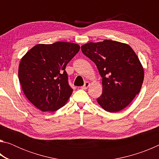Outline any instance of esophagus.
<instances>
[{
    "mask_svg": "<svg viewBox=\"0 0 159 159\" xmlns=\"http://www.w3.org/2000/svg\"><path fill=\"white\" fill-rule=\"evenodd\" d=\"M90 82H88V81H86V82L85 83V84H84V85H83V86H82V87H80V88H81V89H83V90L88 89V87H89V86H90Z\"/></svg>",
    "mask_w": 159,
    "mask_h": 159,
    "instance_id": "34e87169",
    "label": "esophagus"
}]
</instances>
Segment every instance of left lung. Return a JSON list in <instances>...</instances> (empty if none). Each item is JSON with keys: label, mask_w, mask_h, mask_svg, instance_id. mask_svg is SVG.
<instances>
[{"label": "left lung", "mask_w": 159, "mask_h": 159, "mask_svg": "<svg viewBox=\"0 0 159 159\" xmlns=\"http://www.w3.org/2000/svg\"><path fill=\"white\" fill-rule=\"evenodd\" d=\"M83 53L95 62L102 78V94L97 102L105 111L125 108L141 90L144 68L130 45L104 40L81 46Z\"/></svg>", "instance_id": "1"}]
</instances>
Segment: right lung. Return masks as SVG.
Segmentation results:
<instances>
[{"label": "right lung", "mask_w": 159, "mask_h": 159, "mask_svg": "<svg viewBox=\"0 0 159 159\" xmlns=\"http://www.w3.org/2000/svg\"><path fill=\"white\" fill-rule=\"evenodd\" d=\"M80 50L79 45L68 42L38 44L20 61L18 76L29 102L42 111H55L63 107L73 89L65 71Z\"/></svg>", "instance_id": "add662e5"}]
</instances>
